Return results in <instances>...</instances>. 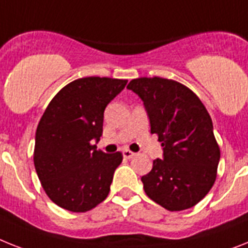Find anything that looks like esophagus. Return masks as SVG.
<instances>
[{"label": "esophagus", "instance_id": "esophagus-1", "mask_svg": "<svg viewBox=\"0 0 248 248\" xmlns=\"http://www.w3.org/2000/svg\"><path fill=\"white\" fill-rule=\"evenodd\" d=\"M136 153L132 152V151H129V149H125V151H123V156H124V158H132L133 156H134Z\"/></svg>", "mask_w": 248, "mask_h": 248}]
</instances>
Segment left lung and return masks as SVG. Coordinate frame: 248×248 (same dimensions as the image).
Here are the masks:
<instances>
[{"instance_id": "left-lung-1", "label": "left lung", "mask_w": 248, "mask_h": 248, "mask_svg": "<svg viewBox=\"0 0 248 248\" xmlns=\"http://www.w3.org/2000/svg\"><path fill=\"white\" fill-rule=\"evenodd\" d=\"M128 89L142 99L158 136L163 158L142 176L148 198L171 212L189 209L209 193L217 177L219 146L209 112L183 83L161 77L132 79Z\"/></svg>"}]
</instances>
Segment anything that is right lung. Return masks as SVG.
Masks as SVG:
<instances>
[{
	"mask_svg": "<svg viewBox=\"0 0 248 248\" xmlns=\"http://www.w3.org/2000/svg\"><path fill=\"white\" fill-rule=\"evenodd\" d=\"M126 79L85 77L64 86L49 102L35 133L34 165L49 199L65 210H91L109 195L120 152L92 144L102 136L104 111Z\"/></svg>",
	"mask_w": 248,
	"mask_h": 248,
	"instance_id": "1",
	"label": "right lung"
}]
</instances>
